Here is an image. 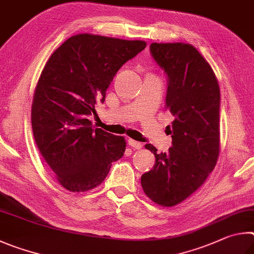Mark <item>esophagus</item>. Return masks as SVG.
Returning <instances> with one entry per match:
<instances>
[{
    "instance_id": "34e87169",
    "label": "esophagus",
    "mask_w": 254,
    "mask_h": 254,
    "mask_svg": "<svg viewBox=\"0 0 254 254\" xmlns=\"http://www.w3.org/2000/svg\"><path fill=\"white\" fill-rule=\"evenodd\" d=\"M127 143H128V145L131 146V147L136 148V149H140L141 147H143V144L139 143V141H136V140H134V139H131V138L128 139Z\"/></svg>"
}]
</instances>
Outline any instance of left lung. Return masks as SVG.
<instances>
[{"mask_svg":"<svg viewBox=\"0 0 254 254\" xmlns=\"http://www.w3.org/2000/svg\"><path fill=\"white\" fill-rule=\"evenodd\" d=\"M150 53L167 74L166 108L174 116L172 147L155 155V165L141 175L145 194L162 206L190 196L210 175L220 153V87L214 71L189 43H152Z\"/></svg>","mask_w":254,"mask_h":254,"instance_id":"left-lung-1","label":"left lung"}]
</instances>
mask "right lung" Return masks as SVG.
I'll return each mask as SVG.
<instances>
[{
  "instance_id": "1",
  "label": "right lung",
  "mask_w": 254,
  "mask_h": 254,
  "mask_svg": "<svg viewBox=\"0 0 254 254\" xmlns=\"http://www.w3.org/2000/svg\"><path fill=\"white\" fill-rule=\"evenodd\" d=\"M146 48L140 40L77 34L49 58L35 88L31 122L40 153L70 192L100 185L111 163L124 156L126 141L100 128L88 116L104 104L106 90L128 60Z\"/></svg>"
}]
</instances>
